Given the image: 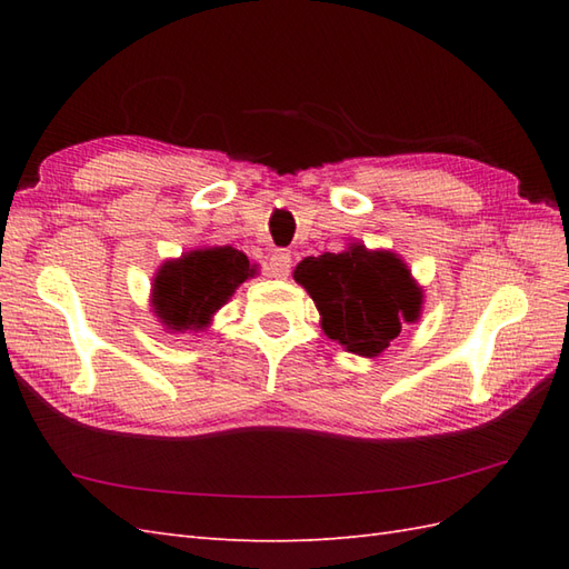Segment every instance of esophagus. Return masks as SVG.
I'll list each match as a JSON object with an SVG mask.
<instances>
[{"instance_id": "1", "label": "esophagus", "mask_w": 569, "mask_h": 569, "mask_svg": "<svg viewBox=\"0 0 569 569\" xmlns=\"http://www.w3.org/2000/svg\"><path fill=\"white\" fill-rule=\"evenodd\" d=\"M291 253L288 251H273L271 259H269V276L273 278H288L291 273Z\"/></svg>"}]
</instances>
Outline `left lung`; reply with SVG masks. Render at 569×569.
I'll return each instance as SVG.
<instances>
[{"mask_svg": "<svg viewBox=\"0 0 569 569\" xmlns=\"http://www.w3.org/2000/svg\"><path fill=\"white\" fill-rule=\"evenodd\" d=\"M293 278L316 300L325 335L359 357H379L420 318L422 288L393 251L349 244L303 259Z\"/></svg>", "mask_w": 569, "mask_h": 569, "instance_id": "left-lung-1", "label": "left lung"}]
</instances>
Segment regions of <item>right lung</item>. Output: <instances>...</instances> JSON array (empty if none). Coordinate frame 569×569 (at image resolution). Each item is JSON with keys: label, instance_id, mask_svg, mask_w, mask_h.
Listing matches in <instances>:
<instances>
[{"label": "right lung", "instance_id": "right-lung-1", "mask_svg": "<svg viewBox=\"0 0 569 569\" xmlns=\"http://www.w3.org/2000/svg\"><path fill=\"white\" fill-rule=\"evenodd\" d=\"M257 273L247 253L232 247H202L166 261L153 276L151 306L166 330H204L237 288Z\"/></svg>", "mask_w": 569, "mask_h": 569}]
</instances>
